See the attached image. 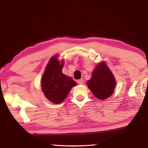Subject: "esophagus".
<instances>
[{"mask_svg": "<svg viewBox=\"0 0 148 148\" xmlns=\"http://www.w3.org/2000/svg\"><path fill=\"white\" fill-rule=\"evenodd\" d=\"M77 84H79V85H82V84H84V79H79L77 80Z\"/></svg>", "mask_w": 148, "mask_h": 148, "instance_id": "1", "label": "esophagus"}]
</instances>
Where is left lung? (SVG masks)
<instances>
[{"mask_svg":"<svg viewBox=\"0 0 148 148\" xmlns=\"http://www.w3.org/2000/svg\"><path fill=\"white\" fill-rule=\"evenodd\" d=\"M87 85L95 97L104 100L113 94L116 80L108 67L102 62L92 72L91 78L87 81Z\"/></svg>","mask_w":148,"mask_h":148,"instance_id":"obj_1","label":"left lung"}]
</instances>
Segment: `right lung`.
<instances>
[{"instance_id": "right-lung-1", "label": "right lung", "mask_w": 148, "mask_h": 148, "mask_svg": "<svg viewBox=\"0 0 148 148\" xmlns=\"http://www.w3.org/2000/svg\"><path fill=\"white\" fill-rule=\"evenodd\" d=\"M61 63L54 56L49 60L41 80L42 90L46 98L55 104H59L66 98L76 82L62 73Z\"/></svg>"}]
</instances>
